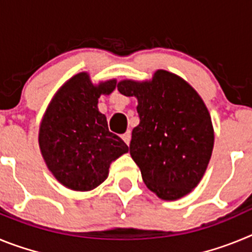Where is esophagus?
I'll return each instance as SVG.
<instances>
[{
    "label": "esophagus",
    "mask_w": 252,
    "mask_h": 252,
    "mask_svg": "<svg viewBox=\"0 0 252 252\" xmlns=\"http://www.w3.org/2000/svg\"><path fill=\"white\" fill-rule=\"evenodd\" d=\"M122 140L126 142V145H130V141H131V132H130V131H126V132L122 135Z\"/></svg>",
    "instance_id": "1"
}]
</instances>
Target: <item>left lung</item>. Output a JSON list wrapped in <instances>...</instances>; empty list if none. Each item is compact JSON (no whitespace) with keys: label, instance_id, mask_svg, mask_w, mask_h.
Masks as SVG:
<instances>
[{"label":"left lung","instance_id":"1","mask_svg":"<svg viewBox=\"0 0 252 252\" xmlns=\"http://www.w3.org/2000/svg\"><path fill=\"white\" fill-rule=\"evenodd\" d=\"M120 93L137 98L139 126L130 154L150 190L165 201L188 194L203 177L213 150L206 104L186 81L158 70L150 82L122 81Z\"/></svg>","mask_w":252,"mask_h":252}]
</instances>
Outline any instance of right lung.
Segmentation results:
<instances>
[{"label": "right lung", "mask_w": 252, "mask_h": 252, "mask_svg": "<svg viewBox=\"0 0 252 252\" xmlns=\"http://www.w3.org/2000/svg\"><path fill=\"white\" fill-rule=\"evenodd\" d=\"M116 81L93 86L87 73L64 84L49 104L40 125L39 145L49 170L66 188L86 192L108 175L110 164L128 146L110 132L98 111L101 94H110Z\"/></svg>", "instance_id": "obj_1"}]
</instances>
